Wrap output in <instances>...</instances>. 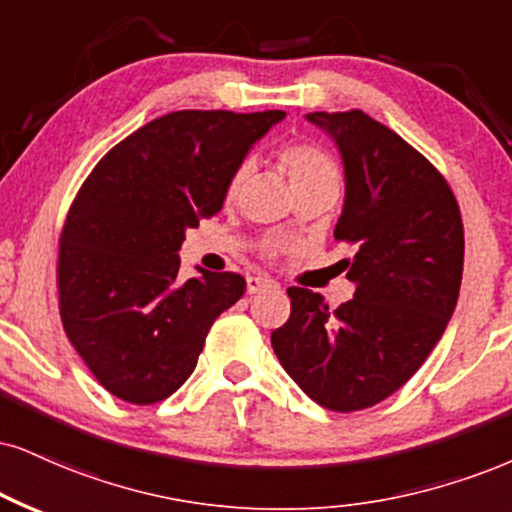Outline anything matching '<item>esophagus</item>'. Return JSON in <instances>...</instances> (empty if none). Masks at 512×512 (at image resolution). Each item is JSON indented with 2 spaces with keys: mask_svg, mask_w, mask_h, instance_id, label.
Here are the masks:
<instances>
[{
  "mask_svg": "<svg viewBox=\"0 0 512 512\" xmlns=\"http://www.w3.org/2000/svg\"><path fill=\"white\" fill-rule=\"evenodd\" d=\"M263 289H277V282L270 280V277H258V275L246 277V292L258 294L263 292Z\"/></svg>",
  "mask_w": 512,
  "mask_h": 512,
  "instance_id": "obj_1",
  "label": "esophagus"
}]
</instances>
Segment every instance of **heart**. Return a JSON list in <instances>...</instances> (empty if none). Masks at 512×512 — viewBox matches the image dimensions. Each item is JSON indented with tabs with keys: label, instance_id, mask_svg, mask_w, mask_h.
Returning <instances> with one entry per match:
<instances>
[{
	"label": "heart",
	"instance_id": "obj_1",
	"mask_svg": "<svg viewBox=\"0 0 512 512\" xmlns=\"http://www.w3.org/2000/svg\"><path fill=\"white\" fill-rule=\"evenodd\" d=\"M277 163H280V168L285 170L289 185H292L294 192H301V189L313 187V185H325V182H339L337 163H334L332 156L327 154L323 147H318L315 142L294 140V142L282 144V147L277 149ZM249 173H251L249 161L237 163V166L230 170V175H227L225 180V189H223L225 204H235L239 199ZM258 251H261L263 258L273 261V258L282 251V244L266 242L261 244V249Z\"/></svg>",
	"mask_w": 512,
	"mask_h": 512
}]
</instances>
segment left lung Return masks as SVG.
Returning a JSON list of instances; mask_svg holds the SVG:
<instances>
[{
	"label": "left lung",
	"instance_id": "obj_1",
	"mask_svg": "<svg viewBox=\"0 0 512 512\" xmlns=\"http://www.w3.org/2000/svg\"><path fill=\"white\" fill-rule=\"evenodd\" d=\"M344 159L346 201L334 239L356 294L332 308L289 287L292 313L270 342L287 375L334 413L375 406L430 356L463 280V218L444 175L363 111L308 113Z\"/></svg>",
	"mask_w": 512,
	"mask_h": 512
}]
</instances>
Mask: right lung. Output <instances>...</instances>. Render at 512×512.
<instances>
[{"label":"right lung","mask_w":512,"mask_h":512,"mask_svg":"<svg viewBox=\"0 0 512 512\" xmlns=\"http://www.w3.org/2000/svg\"><path fill=\"white\" fill-rule=\"evenodd\" d=\"M285 111H173L132 132L92 168L59 237L63 330L97 382L121 401L168 399L197 368L213 320L246 282H182L185 230L216 216L230 170Z\"/></svg>","instance_id":"obj_1"}]
</instances>
